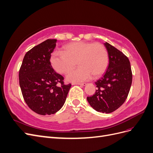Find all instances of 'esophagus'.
<instances>
[{"mask_svg":"<svg viewBox=\"0 0 153 153\" xmlns=\"http://www.w3.org/2000/svg\"><path fill=\"white\" fill-rule=\"evenodd\" d=\"M72 85H79L81 86H85L87 84L85 83H73Z\"/></svg>","mask_w":153,"mask_h":153,"instance_id":"obj_1","label":"esophagus"}]
</instances>
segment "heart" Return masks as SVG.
I'll return each mask as SVG.
<instances>
[{
  "label": "heart",
  "mask_w": 153,
  "mask_h": 153,
  "mask_svg": "<svg viewBox=\"0 0 153 153\" xmlns=\"http://www.w3.org/2000/svg\"><path fill=\"white\" fill-rule=\"evenodd\" d=\"M62 49L63 52L52 53L50 62L55 71L63 75L70 72L77 62L80 67L67 76L69 82H82L91 79L92 76L98 77L108 66V52L101 43L75 41L64 46Z\"/></svg>",
  "instance_id": "obj_1"
}]
</instances>
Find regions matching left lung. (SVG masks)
Returning <instances> with one entry per match:
<instances>
[{"instance_id": "obj_1", "label": "left lung", "mask_w": 153, "mask_h": 153, "mask_svg": "<svg viewBox=\"0 0 153 153\" xmlns=\"http://www.w3.org/2000/svg\"><path fill=\"white\" fill-rule=\"evenodd\" d=\"M108 55V66L103 76L95 84L98 89L87 97L89 105L97 112L109 114L126 101L132 83V73L128 58L107 42L104 43Z\"/></svg>"}]
</instances>
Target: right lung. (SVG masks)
Masks as SVG:
<instances>
[{"mask_svg":"<svg viewBox=\"0 0 153 153\" xmlns=\"http://www.w3.org/2000/svg\"><path fill=\"white\" fill-rule=\"evenodd\" d=\"M57 39H47L25 55L19 71V83L29 107L40 115L56 113L65 103L71 85L64 84V78L54 71L51 53Z\"/></svg>","mask_w":153,"mask_h":153,"instance_id":"right-lung-1","label":"right lung"}]
</instances>
